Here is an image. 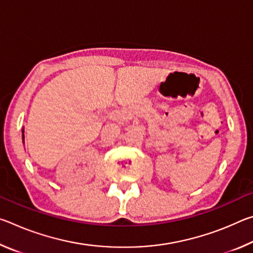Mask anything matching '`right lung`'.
<instances>
[{"instance_id": "1", "label": "right lung", "mask_w": 253, "mask_h": 253, "mask_svg": "<svg viewBox=\"0 0 253 253\" xmlns=\"http://www.w3.org/2000/svg\"><path fill=\"white\" fill-rule=\"evenodd\" d=\"M22 138H23V142H24V130H22Z\"/></svg>"}]
</instances>
